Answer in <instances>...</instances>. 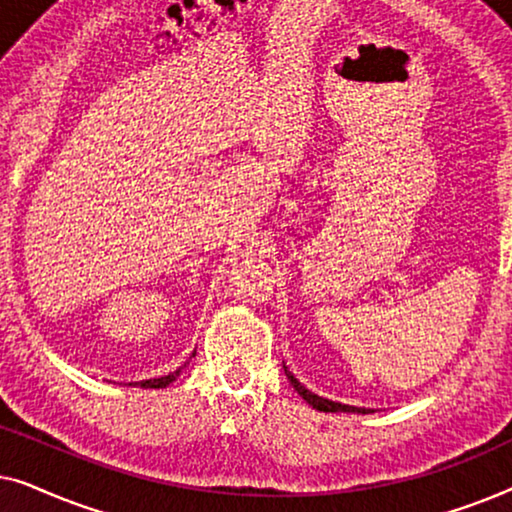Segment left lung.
<instances>
[{
  "label": "left lung",
  "mask_w": 512,
  "mask_h": 512,
  "mask_svg": "<svg viewBox=\"0 0 512 512\" xmlns=\"http://www.w3.org/2000/svg\"><path fill=\"white\" fill-rule=\"evenodd\" d=\"M284 373H286V377H289V380H291L293 389H296L298 394L303 396L305 401L310 403L314 410H319V412H356V415H368V412H373V410H368V408H354V405L335 403V401H328V398H324V396L312 394L310 389L303 387V384H300V382L296 380V377H293V373H289V368H286V366H284Z\"/></svg>",
  "instance_id": "8db88e82"
}]
</instances>
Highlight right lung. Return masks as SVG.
<instances>
[{
    "instance_id": "add662e5",
    "label": "right lung",
    "mask_w": 512,
    "mask_h": 512,
    "mask_svg": "<svg viewBox=\"0 0 512 512\" xmlns=\"http://www.w3.org/2000/svg\"><path fill=\"white\" fill-rule=\"evenodd\" d=\"M193 356H195V352H193ZM184 368V366H181ZM181 368H177L174 370V373H170V375H165V377H153V380H144V382H137L139 387L142 389H163V387H167V384L170 382H174L179 377V373H181Z\"/></svg>"
}]
</instances>
